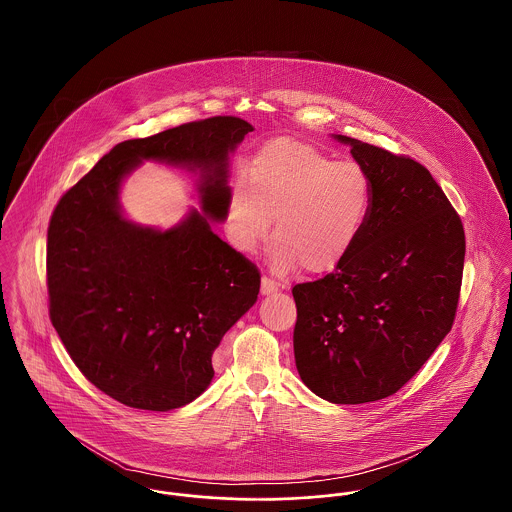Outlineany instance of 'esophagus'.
Returning a JSON list of instances; mask_svg holds the SVG:
<instances>
[{
	"instance_id": "obj_1",
	"label": "esophagus",
	"mask_w": 512,
	"mask_h": 512,
	"mask_svg": "<svg viewBox=\"0 0 512 512\" xmlns=\"http://www.w3.org/2000/svg\"><path fill=\"white\" fill-rule=\"evenodd\" d=\"M278 290H280V286L274 280H270L268 276H263V280H261V293L263 295H272V293H276Z\"/></svg>"
}]
</instances>
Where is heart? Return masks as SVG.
<instances>
[{"instance_id":"heart-1","label":"heart","mask_w":512,"mask_h":512,"mask_svg":"<svg viewBox=\"0 0 512 512\" xmlns=\"http://www.w3.org/2000/svg\"><path fill=\"white\" fill-rule=\"evenodd\" d=\"M374 186L363 165L334 161L318 147L276 138L263 147L226 201V228L240 251L267 240L280 274L303 267L328 274L340 267L359 242L372 211Z\"/></svg>"}]
</instances>
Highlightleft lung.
Instances as JSON below:
<instances>
[{
  "mask_svg": "<svg viewBox=\"0 0 512 512\" xmlns=\"http://www.w3.org/2000/svg\"><path fill=\"white\" fill-rule=\"evenodd\" d=\"M338 140L372 178V211L340 267L293 286V353L309 390L359 405L401 390L449 334L466 242L461 217L424 165Z\"/></svg>",
  "mask_w": 512,
  "mask_h": 512,
  "instance_id": "8db88e82",
  "label": "left lung"
}]
</instances>
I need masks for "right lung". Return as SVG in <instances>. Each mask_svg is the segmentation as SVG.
I'll return each instance as SVG.
<instances>
[{"label":"right lung","mask_w":512,"mask_h":512,"mask_svg":"<svg viewBox=\"0 0 512 512\" xmlns=\"http://www.w3.org/2000/svg\"><path fill=\"white\" fill-rule=\"evenodd\" d=\"M251 130L211 117L121 142L51 213V324L86 380L126 407L171 411L201 395L213 351L257 301L261 272L197 211L167 232L122 219V176L142 159L201 169L203 209L222 220L228 153Z\"/></svg>","instance_id":"obj_1"}]
</instances>
